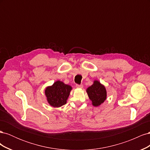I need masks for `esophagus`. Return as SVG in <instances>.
<instances>
[{"label": "esophagus", "mask_w": 150, "mask_h": 150, "mask_svg": "<svg viewBox=\"0 0 150 150\" xmlns=\"http://www.w3.org/2000/svg\"><path fill=\"white\" fill-rule=\"evenodd\" d=\"M76 88H83V84H76Z\"/></svg>", "instance_id": "esophagus-1"}]
</instances>
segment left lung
<instances>
[{"mask_svg":"<svg viewBox=\"0 0 150 150\" xmlns=\"http://www.w3.org/2000/svg\"><path fill=\"white\" fill-rule=\"evenodd\" d=\"M86 91L93 105L98 106L106 99V91L103 85L98 81H94V84L89 87Z\"/></svg>","mask_w":150,"mask_h":150,"instance_id":"obj_1","label":"left lung"}]
</instances>
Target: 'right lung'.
Segmentation results:
<instances>
[{
    "instance_id": "right-lung-1",
    "label": "right lung",
    "mask_w": 150,
    "mask_h": 150,
    "mask_svg": "<svg viewBox=\"0 0 150 150\" xmlns=\"http://www.w3.org/2000/svg\"><path fill=\"white\" fill-rule=\"evenodd\" d=\"M71 89V86L57 81L52 86L46 88L45 94L50 105L53 107H60L66 103Z\"/></svg>"
}]
</instances>
